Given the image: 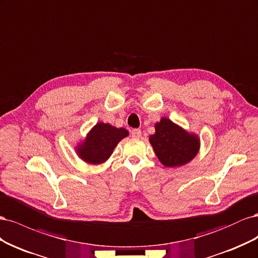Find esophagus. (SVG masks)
I'll return each instance as SVG.
<instances>
[{
    "label": "esophagus",
    "instance_id": "obj_1",
    "mask_svg": "<svg viewBox=\"0 0 258 258\" xmlns=\"http://www.w3.org/2000/svg\"><path fill=\"white\" fill-rule=\"evenodd\" d=\"M141 130L140 129H134L131 131V136H132V138H135V139H139V138H141Z\"/></svg>",
    "mask_w": 258,
    "mask_h": 258
}]
</instances>
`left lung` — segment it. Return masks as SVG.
I'll use <instances>...</instances> for the list:
<instances>
[{"label":"left lung","instance_id":"8db88e82","mask_svg":"<svg viewBox=\"0 0 258 258\" xmlns=\"http://www.w3.org/2000/svg\"><path fill=\"white\" fill-rule=\"evenodd\" d=\"M150 142L159 161L165 167L177 168L191 161L199 152L200 139L189 134L166 117L155 123Z\"/></svg>","mask_w":258,"mask_h":258}]
</instances>
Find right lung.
<instances>
[{
	"instance_id": "add662e5",
	"label": "right lung",
	"mask_w": 258,
	"mask_h": 258,
	"mask_svg": "<svg viewBox=\"0 0 258 258\" xmlns=\"http://www.w3.org/2000/svg\"><path fill=\"white\" fill-rule=\"evenodd\" d=\"M128 136L127 129L116 128L110 123L100 121L91 128L86 138L76 146L75 151L85 162L100 165L111 157L117 144Z\"/></svg>"
}]
</instances>
